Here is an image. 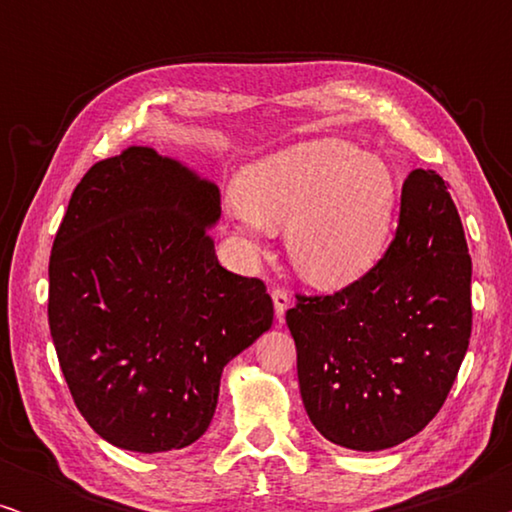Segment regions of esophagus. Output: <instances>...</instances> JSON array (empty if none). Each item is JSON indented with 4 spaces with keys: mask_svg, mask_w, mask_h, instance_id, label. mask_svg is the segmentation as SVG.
I'll return each instance as SVG.
<instances>
[{
    "mask_svg": "<svg viewBox=\"0 0 512 512\" xmlns=\"http://www.w3.org/2000/svg\"><path fill=\"white\" fill-rule=\"evenodd\" d=\"M272 303H275L277 319H282L284 312L289 310V305H291V293L282 289V286H275V289H272Z\"/></svg>",
    "mask_w": 512,
    "mask_h": 512,
    "instance_id": "obj_1",
    "label": "esophagus"
}]
</instances>
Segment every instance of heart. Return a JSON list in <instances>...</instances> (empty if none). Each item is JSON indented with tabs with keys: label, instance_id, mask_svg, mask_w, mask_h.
<instances>
[{
	"label": "heart",
	"instance_id": "b5f03b06",
	"mask_svg": "<svg viewBox=\"0 0 512 512\" xmlns=\"http://www.w3.org/2000/svg\"><path fill=\"white\" fill-rule=\"evenodd\" d=\"M233 195L235 240L258 254L263 226L286 228L293 265L321 289H340L373 268L396 209L389 167L342 139H317L258 160L240 172Z\"/></svg>",
	"mask_w": 512,
	"mask_h": 512
}]
</instances>
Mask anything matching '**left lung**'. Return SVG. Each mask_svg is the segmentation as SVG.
Instances as JSON below:
<instances>
[{
	"instance_id": "8db88e82",
	"label": "left lung",
	"mask_w": 512,
	"mask_h": 512,
	"mask_svg": "<svg viewBox=\"0 0 512 512\" xmlns=\"http://www.w3.org/2000/svg\"><path fill=\"white\" fill-rule=\"evenodd\" d=\"M307 417L335 445L377 452L443 408L471 340V256L447 181L412 170L394 240L331 296L286 312Z\"/></svg>"
}]
</instances>
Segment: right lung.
<instances>
[{"mask_svg":"<svg viewBox=\"0 0 512 512\" xmlns=\"http://www.w3.org/2000/svg\"><path fill=\"white\" fill-rule=\"evenodd\" d=\"M221 193L130 146L83 174L48 263V326L83 419L132 452L209 429L226 363L272 326L258 277L221 268Z\"/></svg>","mask_w":512,"mask_h":512,"instance_id":"add662e5","label":"right lung"}]
</instances>
